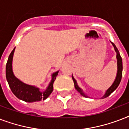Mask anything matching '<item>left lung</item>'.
I'll list each match as a JSON object with an SVG mask.
<instances>
[{"label":"left lung","mask_w":129,"mask_h":129,"mask_svg":"<svg viewBox=\"0 0 129 129\" xmlns=\"http://www.w3.org/2000/svg\"><path fill=\"white\" fill-rule=\"evenodd\" d=\"M112 45H113V46L114 47V49L116 51V53H117V55H116V58H117V64H118V72H117V75H116V78L115 81L113 83V84L112 86H110V88H108L107 91H106V94H104V96L103 97H102V98H106V97H108V96H110V94H112V92H114V90H116L117 87L118 86L120 82V80H121V78H122V58H121V57H120V55L119 53V51H118V49L116 48V47L115 46V45L113 43H112ZM73 81H74V86L75 88L79 92V93L82 95V96H84V97H86V96L85 95L84 93H83L82 90H81L80 88H79L78 86L77 85L76 81L75 80L74 78L72 77Z\"/></svg>","instance_id":"8db88e82"}]
</instances>
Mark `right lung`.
Segmentation results:
<instances>
[{"mask_svg": "<svg viewBox=\"0 0 129 129\" xmlns=\"http://www.w3.org/2000/svg\"><path fill=\"white\" fill-rule=\"evenodd\" d=\"M15 49L14 48V49L11 51V54L9 55L6 66V78L11 91L17 98L25 102H33L40 101L41 100H45L47 98H48V96L53 90V82L56 79L58 72L54 73L52 75V80L51 81L48 88L44 92L39 91L38 88H35L34 86L25 84L15 78L12 70V61Z\"/></svg>", "mask_w": 129, "mask_h": 129, "instance_id": "1", "label": "right lung"}]
</instances>
